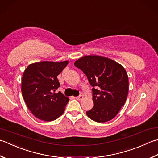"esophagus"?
I'll return each mask as SVG.
<instances>
[{
  "label": "esophagus",
  "mask_w": 158,
  "mask_h": 158,
  "mask_svg": "<svg viewBox=\"0 0 158 158\" xmlns=\"http://www.w3.org/2000/svg\"><path fill=\"white\" fill-rule=\"evenodd\" d=\"M83 98V95H79V96H78V97H76V99H77V100H81Z\"/></svg>",
  "instance_id": "1"
}]
</instances>
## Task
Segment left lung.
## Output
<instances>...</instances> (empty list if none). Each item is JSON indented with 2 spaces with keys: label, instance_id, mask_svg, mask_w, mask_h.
Segmentation results:
<instances>
[{
  "label": "left lung",
  "instance_id": "1",
  "mask_svg": "<svg viewBox=\"0 0 158 158\" xmlns=\"http://www.w3.org/2000/svg\"><path fill=\"white\" fill-rule=\"evenodd\" d=\"M74 65L87 76L92 86L94 106L86 112L89 118L97 123L113 119L124 106L129 91L128 76L120 64L98 55H87Z\"/></svg>",
  "mask_w": 158,
  "mask_h": 158
}]
</instances>
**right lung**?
<instances>
[{
  "instance_id": "obj_1",
  "label": "right lung",
  "mask_w": 158,
  "mask_h": 158,
  "mask_svg": "<svg viewBox=\"0 0 158 158\" xmlns=\"http://www.w3.org/2000/svg\"><path fill=\"white\" fill-rule=\"evenodd\" d=\"M69 61H40L24 70L21 90L27 106L36 118L52 121L62 115L69 98L55 92L60 87L57 76Z\"/></svg>"
}]
</instances>
